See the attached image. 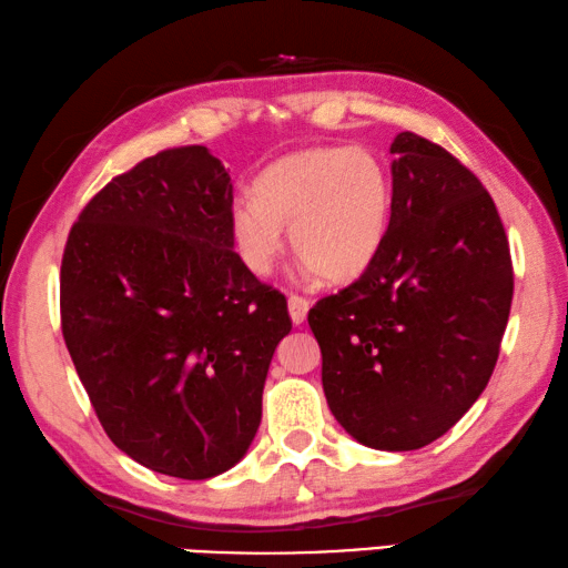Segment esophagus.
<instances>
[{
  "instance_id": "34e87169",
  "label": "esophagus",
  "mask_w": 568,
  "mask_h": 568,
  "mask_svg": "<svg viewBox=\"0 0 568 568\" xmlns=\"http://www.w3.org/2000/svg\"><path fill=\"white\" fill-rule=\"evenodd\" d=\"M306 314H310V302H306L304 296L292 294L290 296V316H292V322L294 324H304Z\"/></svg>"
}]
</instances>
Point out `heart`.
I'll return each instance as SVG.
<instances>
[{
    "label": "heart",
    "mask_w": 568,
    "mask_h": 568,
    "mask_svg": "<svg viewBox=\"0 0 568 568\" xmlns=\"http://www.w3.org/2000/svg\"><path fill=\"white\" fill-rule=\"evenodd\" d=\"M392 219V182L379 156L364 146H314L268 164L254 196L229 206V232L254 274H272L290 226L306 272L342 284L379 256Z\"/></svg>",
    "instance_id": "obj_1"
}]
</instances>
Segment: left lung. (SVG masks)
<instances>
[{
    "mask_svg": "<svg viewBox=\"0 0 568 568\" xmlns=\"http://www.w3.org/2000/svg\"><path fill=\"white\" fill-rule=\"evenodd\" d=\"M392 219L379 256L310 310L332 414L356 442L412 452L479 399L509 322L514 268L494 199L414 132L392 142Z\"/></svg>",
    "mask_w": 568,
    "mask_h": 568,
    "instance_id": "obj_1",
    "label": "left lung"
}]
</instances>
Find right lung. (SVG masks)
Instances as JSON below:
<instances>
[{
  "instance_id": "add662e5",
  "label": "right lung",
  "mask_w": 568,
  "mask_h": 568,
  "mask_svg": "<svg viewBox=\"0 0 568 568\" xmlns=\"http://www.w3.org/2000/svg\"><path fill=\"white\" fill-rule=\"evenodd\" d=\"M232 176L206 146L114 176L69 232L62 334L104 432L146 469L212 479L262 422L284 294L234 252Z\"/></svg>"
}]
</instances>
